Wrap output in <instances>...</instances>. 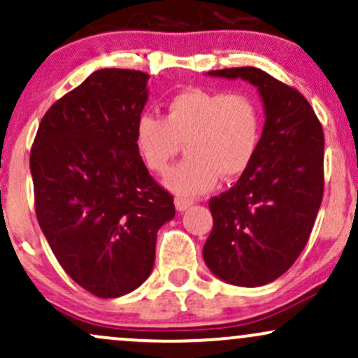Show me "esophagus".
Wrapping results in <instances>:
<instances>
[{
  "label": "esophagus",
  "mask_w": 358,
  "mask_h": 358,
  "mask_svg": "<svg viewBox=\"0 0 358 358\" xmlns=\"http://www.w3.org/2000/svg\"><path fill=\"white\" fill-rule=\"evenodd\" d=\"M193 203V199H188V196H175V207L178 212L187 210L188 207Z\"/></svg>",
  "instance_id": "esophagus-1"
}]
</instances>
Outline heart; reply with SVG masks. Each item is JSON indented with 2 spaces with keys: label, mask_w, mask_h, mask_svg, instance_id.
Wrapping results in <instances>:
<instances>
[{
  "label": "heart",
  "mask_w": 358,
  "mask_h": 358,
  "mask_svg": "<svg viewBox=\"0 0 358 358\" xmlns=\"http://www.w3.org/2000/svg\"><path fill=\"white\" fill-rule=\"evenodd\" d=\"M261 134L262 110L250 94L192 87L170 97L163 117L139 114L134 145L151 171L165 173L185 143L188 156L170 171L166 185L180 195H196L212 188L219 175L244 173Z\"/></svg>",
  "instance_id": "b5f03b06"
}]
</instances>
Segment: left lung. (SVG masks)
I'll return each instance as SVG.
<instances>
[{"label": "left lung", "instance_id": "1", "mask_svg": "<svg viewBox=\"0 0 358 358\" xmlns=\"http://www.w3.org/2000/svg\"><path fill=\"white\" fill-rule=\"evenodd\" d=\"M208 73L256 85L266 122L248 170L232 188L208 200L213 229L203 259L231 285H268L294 264L310 239L323 199V127L298 89L261 69Z\"/></svg>", "mask_w": 358, "mask_h": 358}]
</instances>
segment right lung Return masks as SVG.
Here are the masks:
<instances>
[{"label":"right lung","mask_w":358,"mask_h":358,"mask_svg":"<svg viewBox=\"0 0 358 358\" xmlns=\"http://www.w3.org/2000/svg\"><path fill=\"white\" fill-rule=\"evenodd\" d=\"M148 73L101 69L45 113L30 151L35 213L57 261L94 296L146 281L173 195L150 175L134 124Z\"/></svg>","instance_id":"1"}]
</instances>
